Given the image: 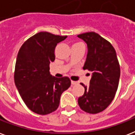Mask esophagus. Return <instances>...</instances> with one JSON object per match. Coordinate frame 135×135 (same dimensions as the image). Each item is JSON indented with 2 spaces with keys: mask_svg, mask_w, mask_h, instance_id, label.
<instances>
[{
  "mask_svg": "<svg viewBox=\"0 0 135 135\" xmlns=\"http://www.w3.org/2000/svg\"><path fill=\"white\" fill-rule=\"evenodd\" d=\"M78 83L77 82H75V81H73V80H71V85H77Z\"/></svg>",
  "mask_w": 135,
  "mask_h": 135,
  "instance_id": "34e87169",
  "label": "esophagus"
}]
</instances>
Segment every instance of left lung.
<instances>
[{
	"mask_svg": "<svg viewBox=\"0 0 135 135\" xmlns=\"http://www.w3.org/2000/svg\"><path fill=\"white\" fill-rule=\"evenodd\" d=\"M87 44L88 53L83 69L92 72L88 86L78 103L83 111L89 114L101 112L114 98L119 86L120 66L116 50L110 42L94 32L78 35Z\"/></svg>",
	"mask_w": 135,
	"mask_h": 135,
	"instance_id": "obj_1",
	"label": "left lung"
}]
</instances>
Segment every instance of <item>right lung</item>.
<instances>
[{"mask_svg": "<svg viewBox=\"0 0 135 135\" xmlns=\"http://www.w3.org/2000/svg\"><path fill=\"white\" fill-rule=\"evenodd\" d=\"M66 37L40 32L27 39L18 50L14 82L26 106L35 113L46 115L55 111L62 94L71 86L69 78H57L49 71L57 44Z\"/></svg>", "mask_w": 135, "mask_h": 135, "instance_id": "add662e5", "label": "right lung"}]
</instances>
